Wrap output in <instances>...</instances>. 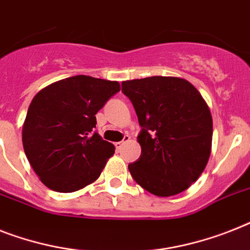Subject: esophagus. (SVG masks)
<instances>
[{
    "mask_svg": "<svg viewBox=\"0 0 250 250\" xmlns=\"http://www.w3.org/2000/svg\"><path fill=\"white\" fill-rule=\"evenodd\" d=\"M129 140H131V137H129L128 135H125V137H123V140H122V141H119V143H115V149L121 150L122 147H123V145L128 143Z\"/></svg>",
    "mask_w": 250,
    "mask_h": 250,
    "instance_id": "esophagus-1",
    "label": "esophagus"
}]
</instances>
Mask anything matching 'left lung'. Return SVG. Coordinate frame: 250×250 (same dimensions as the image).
<instances>
[{
    "instance_id": "obj_1",
    "label": "left lung",
    "mask_w": 250,
    "mask_h": 250,
    "mask_svg": "<svg viewBox=\"0 0 250 250\" xmlns=\"http://www.w3.org/2000/svg\"><path fill=\"white\" fill-rule=\"evenodd\" d=\"M140 125L141 157L131 176L146 191L173 196L185 191L206 168L212 150L209 106L195 87L178 77H147L122 82Z\"/></svg>"
}]
</instances>
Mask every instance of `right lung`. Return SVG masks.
Instances as JSON below:
<instances>
[{"label": "right lung", "mask_w": 250, "mask_h": 250, "mask_svg": "<svg viewBox=\"0 0 250 250\" xmlns=\"http://www.w3.org/2000/svg\"><path fill=\"white\" fill-rule=\"evenodd\" d=\"M119 90L117 81L76 76L48 84L33 97L21 139L44 186L73 192L99 178L115 147L92 133L95 115Z\"/></svg>", "instance_id": "1"}]
</instances>
